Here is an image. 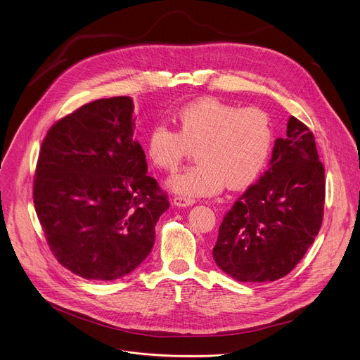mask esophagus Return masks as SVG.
I'll use <instances>...</instances> for the list:
<instances>
[{
  "label": "esophagus",
  "instance_id": "34e87169",
  "mask_svg": "<svg viewBox=\"0 0 360 360\" xmlns=\"http://www.w3.org/2000/svg\"><path fill=\"white\" fill-rule=\"evenodd\" d=\"M172 202H174L175 207H181V208H184V207H189V205H192L195 200H193L192 198H186V196L175 195V196L172 198Z\"/></svg>",
  "mask_w": 360,
  "mask_h": 360
}]
</instances>
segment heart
Instances as JSON below:
<instances>
[{"label":"heart","instance_id":"1","mask_svg":"<svg viewBox=\"0 0 360 360\" xmlns=\"http://www.w3.org/2000/svg\"><path fill=\"white\" fill-rule=\"evenodd\" d=\"M176 121L178 131L165 121L150 128L146 153L153 165L174 172L195 149L198 162L169 181L181 196H211L225 182L231 189L246 188L266 167L274 132L261 108L208 96L184 105Z\"/></svg>","mask_w":360,"mask_h":360}]
</instances>
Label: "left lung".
Here are the masks:
<instances>
[{
  "instance_id": "8db88e82",
  "label": "left lung",
  "mask_w": 360,
  "mask_h": 360,
  "mask_svg": "<svg viewBox=\"0 0 360 360\" xmlns=\"http://www.w3.org/2000/svg\"><path fill=\"white\" fill-rule=\"evenodd\" d=\"M325 168L314 134L289 117L271 167L226 212L212 255L240 282L276 281L303 258L322 225Z\"/></svg>"
}]
</instances>
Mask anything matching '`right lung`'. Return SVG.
Here are the masks:
<instances>
[{"label": "right lung", "instance_id": "1", "mask_svg": "<svg viewBox=\"0 0 360 360\" xmlns=\"http://www.w3.org/2000/svg\"><path fill=\"white\" fill-rule=\"evenodd\" d=\"M132 111L129 96L92 101L58 120L41 145L35 212L57 261L85 279L114 281L139 266L169 208L146 175Z\"/></svg>", "mask_w": 360, "mask_h": 360}]
</instances>
